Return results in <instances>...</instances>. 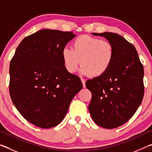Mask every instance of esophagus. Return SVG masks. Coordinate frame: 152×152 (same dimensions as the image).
I'll list each match as a JSON object with an SVG mask.
<instances>
[{"label":"esophagus","instance_id":"1","mask_svg":"<svg viewBox=\"0 0 152 152\" xmlns=\"http://www.w3.org/2000/svg\"><path fill=\"white\" fill-rule=\"evenodd\" d=\"M81 80H82V85H83V87H84V88H85V87H86V84H85L86 80L83 78H81Z\"/></svg>","mask_w":152,"mask_h":152}]
</instances>
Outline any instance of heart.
Listing matches in <instances>:
<instances>
[{"label": "heart", "mask_w": 152, "mask_h": 152, "mask_svg": "<svg viewBox=\"0 0 152 152\" xmlns=\"http://www.w3.org/2000/svg\"><path fill=\"white\" fill-rule=\"evenodd\" d=\"M113 45L107 41L82 35L72 42V48L61 50L64 65L70 73L75 72L80 62V71L91 77L102 75L109 70L114 59Z\"/></svg>", "instance_id": "b5f03b06"}]
</instances>
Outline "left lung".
<instances>
[{"instance_id":"8db88e82","label":"left lung","mask_w":152,"mask_h":152,"mask_svg":"<svg viewBox=\"0 0 152 152\" xmlns=\"http://www.w3.org/2000/svg\"><path fill=\"white\" fill-rule=\"evenodd\" d=\"M113 45L114 59L106 72L86 82L92 93L89 112L96 125L114 129L135 114L144 94L143 67L134 45L117 33H93Z\"/></svg>"}]
</instances>
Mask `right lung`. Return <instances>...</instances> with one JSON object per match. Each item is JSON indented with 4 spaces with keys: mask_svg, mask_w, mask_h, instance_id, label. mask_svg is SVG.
I'll use <instances>...</instances> for the list:
<instances>
[{
    "mask_svg": "<svg viewBox=\"0 0 152 152\" xmlns=\"http://www.w3.org/2000/svg\"><path fill=\"white\" fill-rule=\"evenodd\" d=\"M72 31L43 29L27 36L10 64L9 92L25 119L49 129L64 119L80 78L66 70L61 50L75 37Z\"/></svg>",
    "mask_w": 152,
    "mask_h": 152,
    "instance_id": "obj_1",
    "label": "right lung"
}]
</instances>
